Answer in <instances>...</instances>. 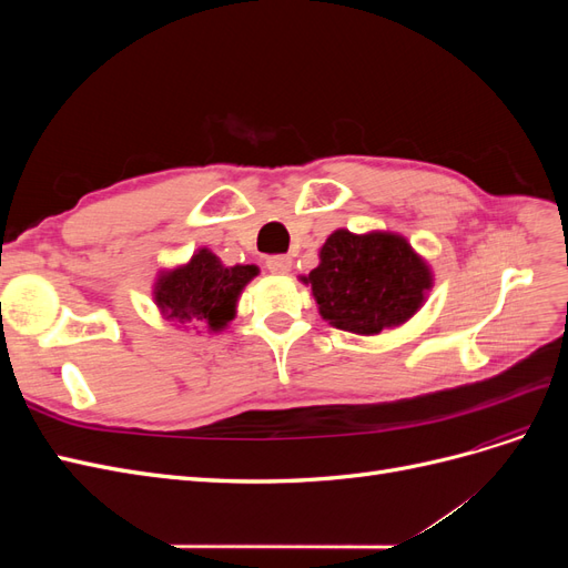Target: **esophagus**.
<instances>
[{
    "mask_svg": "<svg viewBox=\"0 0 568 568\" xmlns=\"http://www.w3.org/2000/svg\"><path fill=\"white\" fill-rule=\"evenodd\" d=\"M265 265H267V270L272 274H288L291 257L288 255H270L267 261H265Z\"/></svg>",
    "mask_w": 568,
    "mask_h": 568,
    "instance_id": "esophagus-1",
    "label": "esophagus"
}]
</instances>
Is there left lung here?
Here are the masks:
<instances>
[{"mask_svg": "<svg viewBox=\"0 0 568 568\" xmlns=\"http://www.w3.org/2000/svg\"><path fill=\"white\" fill-rule=\"evenodd\" d=\"M303 282L313 286L322 320L343 332L374 336L415 315L434 277L400 234L336 230Z\"/></svg>", "mask_w": 568, "mask_h": 568, "instance_id": "1", "label": "left lung"}]
</instances>
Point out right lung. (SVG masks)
Listing matches in <instances>:
<instances>
[{
  "mask_svg": "<svg viewBox=\"0 0 568 568\" xmlns=\"http://www.w3.org/2000/svg\"><path fill=\"white\" fill-rule=\"evenodd\" d=\"M255 274V265L225 267L213 251L199 248L189 263L159 274L153 301L165 320L222 332L234 320L236 301Z\"/></svg>",
  "mask_w": 568,
  "mask_h": 568,
  "instance_id": "1",
  "label": "right lung"
}]
</instances>
